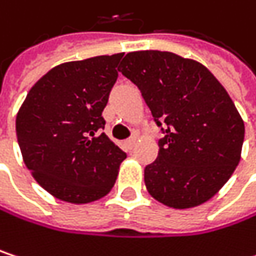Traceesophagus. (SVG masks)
<instances>
[{"instance_id":"1","label":"esophagus","mask_w":256,"mask_h":256,"mask_svg":"<svg viewBox=\"0 0 256 256\" xmlns=\"http://www.w3.org/2000/svg\"><path fill=\"white\" fill-rule=\"evenodd\" d=\"M134 144H136V138H134V136L128 138V140L124 142V145H126V148H128V150H132V148L134 146Z\"/></svg>"}]
</instances>
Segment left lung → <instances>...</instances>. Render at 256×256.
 I'll use <instances>...</instances> for the list:
<instances>
[{
	"mask_svg": "<svg viewBox=\"0 0 256 256\" xmlns=\"http://www.w3.org/2000/svg\"><path fill=\"white\" fill-rule=\"evenodd\" d=\"M120 72L138 86L163 133L145 168L148 192L175 209L208 202L237 168L244 139L227 90L202 64L169 52L128 53Z\"/></svg>",
	"mask_w": 256,
	"mask_h": 256,
	"instance_id": "1",
	"label": "left lung"
}]
</instances>
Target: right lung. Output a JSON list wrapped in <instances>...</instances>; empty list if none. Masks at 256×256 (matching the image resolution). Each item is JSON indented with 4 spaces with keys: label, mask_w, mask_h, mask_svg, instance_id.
<instances>
[{
    "label": "right lung",
    "mask_w": 256,
    "mask_h": 256,
    "mask_svg": "<svg viewBox=\"0 0 256 256\" xmlns=\"http://www.w3.org/2000/svg\"><path fill=\"white\" fill-rule=\"evenodd\" d=\"M123 53L66 62L29 90L16 117L26 168L59 200L82 204L106 196L126 152L105 133L102 111Z\"/></svg>",
    "instance_id": "add662e5"
}]
</instances>
